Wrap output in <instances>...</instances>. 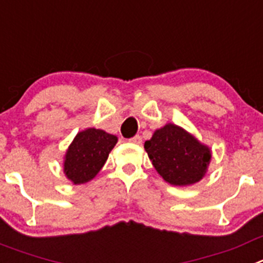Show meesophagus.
<instances>
[{"label": "esophagus", "instance_id": "esophagus-1", "mask_svg": "<svg viewBox=\"0 0 263 263\" xmlns=\"http://www.w3.org/2000/svg\"><path fill=\"white\" fill-rule=\"evenodd\" d=\"M130 142L134 144H141L142 143V138L141 136H134L133 138H130Z\"/></svg>", "mask_w": 263, "mask_h": 263}]
</instances>
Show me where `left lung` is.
Wrapping results in <instances>:
<instances>
[{"label":"left lung","instance_id":"1","mask_svg":"<svg viewBox=\"0 0 263 263\" xmlns=\"http://www.w3.org/2000/svg\"><path fill=\"white\" fill-rule=\"evenodd\" d=\"M144 150L168 184L187 186L201 181L211 161V150L184 127L165 124L154 132Z\"/></svg>","mask_w":263,"mask_h":263}]
</instances>
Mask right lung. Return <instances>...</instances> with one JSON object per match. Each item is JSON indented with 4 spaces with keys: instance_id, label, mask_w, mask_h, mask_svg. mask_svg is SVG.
Instances as JSON below:
<instances>
[{
    "instance_id": "add662e5",
    "label": "right lung",
    "mask_w": 263,
    "mask_h": 263,
    "mask_svg": "<svg viewBox=\"0 0 263 263\" xmlns=\"http://www.w3.org/2000/svg\"><path fill=\"white\" fill-rule=\"evenodd\" d=\"M117 137L102 129L88 127L79 132L64 156V173L73 184L91 181L105 164Z\"/></svg>"
}]
</instances>
